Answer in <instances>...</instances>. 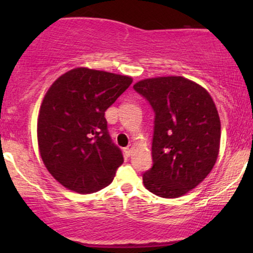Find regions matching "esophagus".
<instances>
[{
	"label": "esophagus",
	"mask_w": 253,
	"mask_h": 253,
	"mask_svg": "<svg viewBox=\"0 0 253 253\" xmlns=\"http://www.w3.org/2000/svg\"><path fill=\"white\" fill-rule=\"evenodd\" d=\"M132 151H133V146L132 145H129V146H127L126 149H125V153H126L127 157H129L130 155H132Z\"/></svg>",
	"instance_id": "esophagus-1"
}]
</instances>
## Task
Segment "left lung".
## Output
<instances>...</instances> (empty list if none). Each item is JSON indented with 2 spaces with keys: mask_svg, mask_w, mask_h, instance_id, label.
Here are the masks:
<instances>
[{
  "mask_svg": "<svg viewBox=\"0 0 253 253\" xmlns=\"http://www.w3.org/2000/svg\"><path fill=\"white\" fill-rule=\"evenodd\" d=\"M133 89L155 112L152 168L145 171V188L175 199L199 185L215 164L221 125L210 92L181 76L147 78Z\"/></svg>",
  "mask_w": 253,
  "mask_h": 253,
  "instance_id": "1",
  "label": "left lung"
}]
</instances>
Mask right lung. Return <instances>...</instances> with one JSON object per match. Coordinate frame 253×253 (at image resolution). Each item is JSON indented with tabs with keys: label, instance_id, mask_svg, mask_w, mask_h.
Returning a JSON list of instances; mask_svg holds the SVG:
<instances>
[{
	"label": "right lung",
	"instance_id": "obj_1",
	"mask_svg": "<svg viewBox=\"0 0 253 253\" xmlns=\"http://www.w3.org/2000/svg\"><path fill=\"white\" fill-rule=\"evenodd\" d=\"M132 83L128 76L77 68L62 75L43 97L38 144L46 169L60 184L90 194L110 184L124 163L104 112Z\"/></svg>",
	"mask_w": 253,
	"mask_h": 253
}]
</instances>
